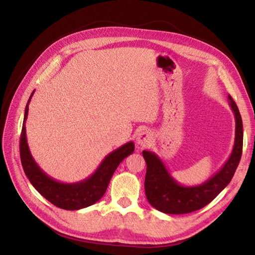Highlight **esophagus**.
<instances>
[{
    "label": "esophagus",
    "instance_id": "34e87169",
    "mask_svg": "<svg viewBox=\"0 0 255 255\" xmlns=\"http://www.w3.org/2000/svg\"><path fill=\"white\" fill-rule=\"evenodd\" d=\"M153 140V135L149 130H141L136 136V142L140 146H148Z\"/></svg>",
    "mask_w": 255,
    "mask_h": 255
}]
</instances>
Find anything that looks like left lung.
<instances>
[{"instance_id": "obj_1", "label": "left lung", "mask_w": 255, "mask_h": 255, "mask_svg": "<svg viewBox=\"0 0 255 255\" xmlns=\"http://www.w3.org/2000/svg\"><path fill=\"white\" fill-rule=\"evenodd\" d=\"M228 102L235 116V141L232 153L220 170L197 186H183L168 171L155 153L142 151L146 163L145 196L149 203L165 214H188L204 207L217 197L232 180L243 152V121L238 107L230 95Z\"/></svg>"}]
</instances>
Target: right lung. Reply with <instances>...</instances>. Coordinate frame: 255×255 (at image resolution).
<instances>
[{
    "label": "right lung",
    "instance_id": "1",
    "mask_svg": "<svg viewBox=\"0 0 255 255\" xmlns=\"http://www.w3.org/2000/svg\"><path fill=\"white\" fill-rule=\"evenodd\" d=\"M35 90L30 95L25 107L20 138V157L25 175L42 197L63 210L76 211L95 204L105 194L112 176L119 164L134 152V142L128 141L111 152L109 155L105 156L95 173H92L87 179L76 183H61L56 181L37 165L27 144L25 121L27 119L28 104Z\"/></svg>",
    "mask_w": 255,
    "mask_h": 255
}]
</instances>
